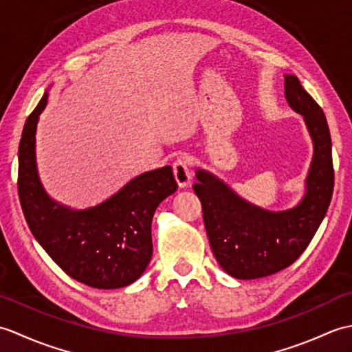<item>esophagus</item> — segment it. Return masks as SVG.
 I'll return each mask as SVG.
<instances>
[{
    "mask_svg": "<svg viewBox=\"0 0 352 352\" xmlns=\"http://www.w3.org/2000/svg\"><path fill=\"white\" fill-rule=\"evenodd\" d=\"M172 169H174V177L180 188H186V186L190 184L192 172L189 166V160L186 159V157H178L174 164H172Z\"/></svg>",
    "mask_w": 352,
    "mask_h": 352,
    "instance_id": "obj_1",
    "label": "esophagus"
}]
</instances>
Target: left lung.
I'll return each instance as SVG.
<instances>
[{"mask_svg": "<svg viewBox=\"0 0 352 352\" xmlns=\"http://www.w3.org/2000/svg\"><path fill=\"white\" fill-rule=\"evenodd\" d=\"M284 78L289 106L302 115L315 148L301 203L284 212L265 210L203 169L197 170L193 184L213 256L239 280L261 278L294 263L311 242L333 197L331 136L324 110L295 76Z\"/></svg>", "mask_w": 352, "mask_h": 352, "instance_id": "obj_1", "label": "left lung"}]
</instances>
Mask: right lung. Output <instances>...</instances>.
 Instances as JSON below:
<instances>
[{
	"mask_svg": "<svg viewBox=\"0 0 352 352\" xmlns=\"http://www.w3.org/2000/svg\"><path fill=\"white\" fill-rule=\"evenodd\" d=\"M47 101L45 94L19 142L18 193L28 228L71 278L96 289L129 286L151 260L155 208L178 188L172 168L145 172L86 210L60 206L47 195L36 168V125Z\"/></svg>",
	"mask_w": 352,
	"mask_h": 352,
	"instance_id": "1",
	"label": "right lung"
}]
</instances>
